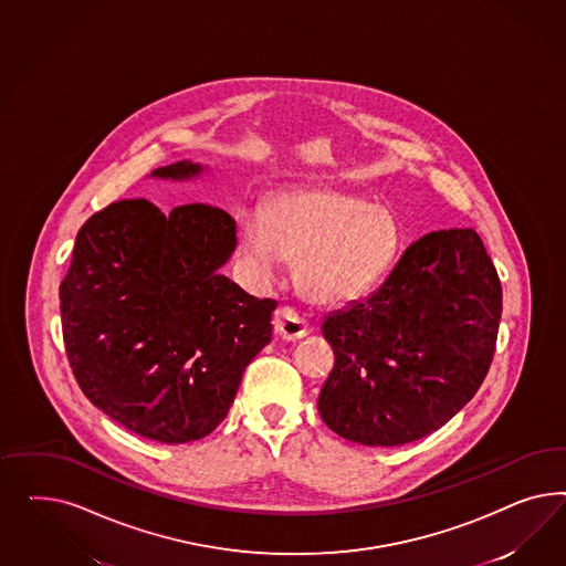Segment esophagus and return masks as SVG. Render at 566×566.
Here are the masks:
<instances>
[{"label":"esophagus","mask_w":566,"mask_h":566,"mask_svg":"<svg viewBox=\"0 0 566 566\" xmlns=\"http://www.w3.org/2000/svg\"><path fill=\"white\" fill-rule=\"evenodd\" d=\"M275 334L282 340H298L311 332L307 322L292 307H280L274 315Z\"/></svg>","instance_id":"esophagus-1"}]
</instances>
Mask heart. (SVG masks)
Wrapping results in <instances>:
<instances>
[{"label":"heart","instance_id":"obj_1","mask_svg":"<svg viewBox=\"0 0 566 566\" xmlns=\"http://www.w3.org/2000/svg\"><path fill=\"white\" fill-rule=\"evenodd\" d=\"M240 251L263 277L296 259V286L311 303L336 307L376 286L400 253L395 218L334 189H292L240 222Z\"/></svg>","mask_w":566,"mask_h":566}]
</instances>
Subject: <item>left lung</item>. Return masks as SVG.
Here are the masks:
<instances>
[{"instance_id":"left-lung-1","label":"left lung","mask_w":566,"mask_h":566,"mask_svg":"<svg viewBox=\"0 0 566 566\" xmlns=\"http://www.w3.org/2000/svg\"><path fill=\"white\" fill-rule=\"evenodd\" d=\"M500 315L502 286L480 234L429 232L369 298L324 319L336 359L317 411L359 444L426 438L480 390Z\"/></svg>"}]
</instances>
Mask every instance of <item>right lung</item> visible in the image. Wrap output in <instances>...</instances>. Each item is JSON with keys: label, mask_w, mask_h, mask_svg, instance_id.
<instances>
[{"label": "right lung", "mask_w": 566, "mask_h": 566, "mask_svg": "<svg viewBox=\"0 0 566 566\" xmlns=\"http://www.w3.org/2000/svg\"><path fill=\"white\" fill-rule=\"evenodd\" d=\"M201 170L178 161L151 176ZM234 247L237 222L206 203L164 213L124 199L78 230L60 284L66 355L83 395L122 428L185 444L230 411L247 365L272 340L277 305L218 272Z\"/></svg>", "instance_id": "obj_1"}]
</instances>
